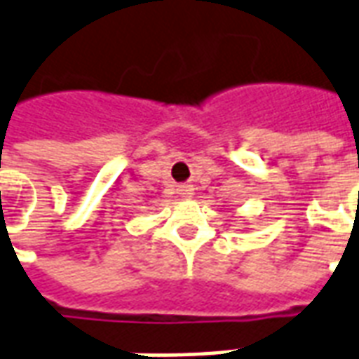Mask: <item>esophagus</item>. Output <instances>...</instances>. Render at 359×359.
<instances>
[{"label": "esophagus", "mask_w": 359, "mask_h": 359, "mask_svg": "<svg viewBox=\"0 0 359 359\" xmlns=\"http://www.w3.org/2000/svg\"><path fill=\"white\" fill-rule=\"evenodd\" d=\"M179 194L182 196V198H190L194 194V188L190 187V184H180L179 187Z\"/></svg>", "instance_id": "esophagus-1"}]
</instances>
